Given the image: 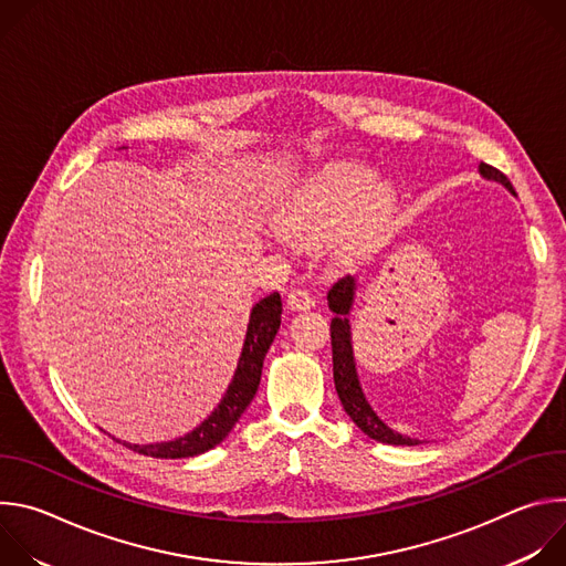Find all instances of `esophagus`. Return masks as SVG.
<instances>
[{
  "label": "esophagus",
  "mask_w": 566,
  "mask_h": 566,
  "mask_svg": "<svg viewBox=\"0 0 566 566\" xmlns=\"http://www.w3.org/2000/svg\"><path fill=\"white\" fill-rule=\"evenodd\" d=\"M286 304H289V308H293V311H308V308L315 304V300L311 297L308 291H304V289H293V291L286 295Z\"/></svg>",
  "instance_id": "esophagus-1"
}]
</instances>
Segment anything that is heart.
<instances>
[{
    "mask_svg": "<svg viewBox=\"0 0 566 566\" xmlns=\"http://www.w3.org/2000/svg\"><path fill=\"white\" fill-rule=\"evenodd\" d=\"M382 208L385 199L371 170L356 164H334L293 190L280 230L293 244L317 247L352 226H374Z\"/></svg>",
    "mask_w": 566,
    "mask_h": 566,
    "instance_id": "b5f03b06",
    "label": "heart"
}]
</instances>
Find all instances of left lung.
<instances>
[{
	"instance_id": "8db88e82",
	"label": "left lung",
	"mask_w": 566,
	"mask_h": 566,
	"mask_svg": "<svg viewBox=\"0 0 566 566\" xmlns=\"http://www.w3.org/2000/svg\"><path fill=\"white\" fill-rule=\"evenodd\" d=\"M479 175L489 181L502 184L509 192L515 195L511 181L497 168L481 164ZM354 295H356V277L354 275L340 277L327 295L329 308L336 313L332 319V349H334V382H336L338 398L343 402L345 412L349 415V419L369 439H374L378 443H389V446H419L421 443L419 439H410L406 434L394 432L387 423H382L380 417L369 406V400L360 387L354 347H352V325H349V311L354 304Z\"/></svg>"
}]
</instances>
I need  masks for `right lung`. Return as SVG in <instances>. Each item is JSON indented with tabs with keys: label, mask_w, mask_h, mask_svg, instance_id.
Segmentation results:
<instances>
[{
	"label": "right lung",
	"mask_w": 566,
	"mask_h": 566,
	"mask_svg": "<svg viewBox=\"0 0 566 566\" xmlns=\"http://www.w3.org/2000/svg\"><path fill=\"white\" fill-rule=\"evenodd\" d=\"M280 322H282V297L275 291L262 297L253 306L247 340H244V347H241L234 376L226 394L221 396L219 406L201 426H197L192 432L175 441L149 443V446H138V443H123V446H127L138 454L156 457V459L197 457L219 446L228 437V432L234 428L239 417L244 415V410L251 406V400L260 387L264 356L275 340Z\"/></svg>",
	"instance_id": "1"
}]
</instances>
